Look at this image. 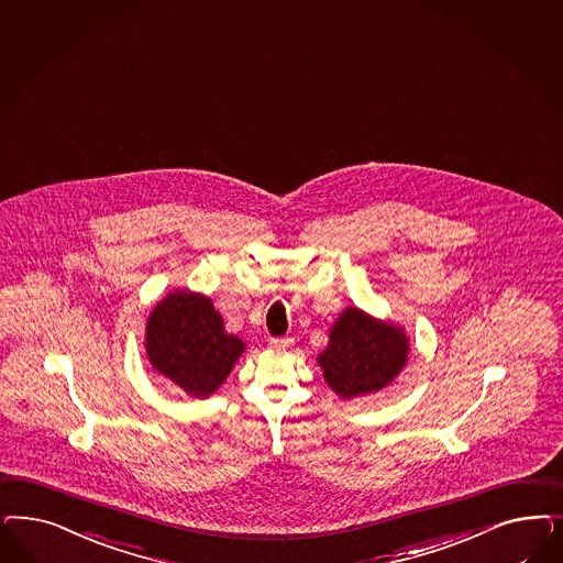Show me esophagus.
<instances>
[{
    "label": "esophagus",
    "instance_id": "1",
    "mask_svg": "<svg viewBox=\"0 0 563 563\" xmlns=\"http://www.w3.org/2000/svg\"><path fill=\"white\" fill-rule=\"evenodd\" d=\"M294 344V340L291 338H272L273 347H277V350H286V347H290Z\"/></svg>",
    "mask_w": 563,
    "mask_h": 563
}]
</instances>
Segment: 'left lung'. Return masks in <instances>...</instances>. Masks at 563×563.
I'll list each match as a JSON object with an SVG mask.
<instances>
[{"label":"left lung","mask_w":563,"mask_h":563,"mask_svg":"<svg viewBox=\"0 0 563 563\" xmlns=\"http://www.w3.org/2000/svg\"><path fill=\"white\" fill-rule=\"evenodd\" d=\"M319 356L327 383L342 398L371 394L391 382L406 364L404 331L383 325L358 309L344 310Z\"/></svg>","instance_id":"obj_1"}]
</instances>
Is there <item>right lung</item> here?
<instances>
[{"label": "right lung", "mask_w": 563, "mask_h": 563, "mask_svg": "<svg viewBox=\"0 0 563 563\" xmlns=\"http://www.w3.org/2000/svg\"><path fill=\"white\" fill-rule=\"evenodd\" d=\"M242 350V342L223 331L211 300L199 294L176 291L167 296L146 323L148 361L192 396L213 394Z\"/></svg>", "instance_id": "add662e5"}]
</instances>
